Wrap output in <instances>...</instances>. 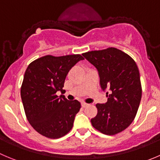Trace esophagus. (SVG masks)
<instances>
[{
	"label": "esophagus",
	"instance_id": "1",
	"mask_svg": "<svg viewBox=\"0 0 160 160\" xmlns=\"http://www.w3.org/2000/svg\"><path fill=\"white\" fill-rule=\"evenodd\" d=\"M87 105L88 104H86V103H85V102H82V108H86Z\"/></svg>",
	"mask_w": 160,
	"mask_h": 160
}]
</instances>
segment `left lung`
I'll use <instances>...</instances> for the list:
<instances>
[{
  "label": "left lung",
  "mask_w": 160,
  "mask_h": 160,
  "mask_svg": "<svg viewBox=\"0 0 160 160\" xmlns=\"http://www.w3.org/2000/svg\"><path fill=\"white\" fill-rule=\"evenodd\" d=\"M82 55L97 68L103 90L110 89L105 104H96L92 126L104 134H117L131 124L139 108L142 88L138 66L131 56L113 47Z\"/></svg>",
  "instance_id": "obj_1"
}]
</instances>
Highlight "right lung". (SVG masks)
<instances>
[{
    "mask_svg": "<svg viewBox=\"0 0 160 160\" xmlns=\"http://www.w3.org/2000/svg\"><path fill=\"white\" fill-rule=\"evenodd\" d=\"M82 60L84 58L80 54L47 55L27 67L21 86V98L27 120L42 136L57 139L72 129L81 104L76 100L69 101L63 95L58 97L56 92H63L67 74Z\"/></svg>",
    "mask_w": 160,
    "mask_h": 160,
    "instance_id": "right-lung-1",
    "label": "right lung"
}]
</instances>
